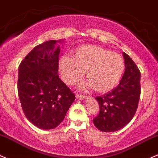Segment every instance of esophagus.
Segmentation results:
<instances>
[{
  "label": "esophagus",
  "mask_w": 158,
  "mask_h": 158,
  "mask_svg": "<svg viewBox=\"0 0 158 158\" xmlns=\"http://www.w3.org/2000/svg\"><path fill=\"white\" fill-rule=\"evenodd\" d=\"M76 98L77 99H79V100H83V99L86 98V96L84 95V94H76Z\"/></svg>",
  "instance_id": "1"
}]
</instances>
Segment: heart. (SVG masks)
I'll use <instances>...</instances> for the list:
<instances>
[{
    "instance_id": "obj_1",
    "label": "heart",
    "mask_w": 158,
    "mask_h": 158,
    "mask_svg": "<svg viewBox=\"0 0 158 158\" xmlns=\"http://www.w3.org/2000/svg\"><path fill=\"white\" fill-rule=\"evenodd\" d=\"M125 69L122 56L97 45H83L74 51L73 57L64 56L59 60V70L66 84L71 85L80 80L85 73L88 80L81 89L94 88L106 92L114 89Z\"/></svg>"
}]
</instances>
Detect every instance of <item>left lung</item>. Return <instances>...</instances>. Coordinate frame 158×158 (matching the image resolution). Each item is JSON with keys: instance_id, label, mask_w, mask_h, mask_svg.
<instances>
[{"instance_id": "8db88e82", "label": "left lung", "mask_w": 158, "mask_h": 158, "mask_svg": "<svg viewBox=\"0 0 158 158\" xmlns=\"http://www.w3.org/2000/svg\"><path fill=\"white\" fill-rule=\"evenodd\" d=\"M125 72L119 84L102 96L96 97L99 114L94 125L102 132L118 131L127 125L135 115L140 97L141 73L134 61L123 53Z\"/></svg>"}]
</instances>
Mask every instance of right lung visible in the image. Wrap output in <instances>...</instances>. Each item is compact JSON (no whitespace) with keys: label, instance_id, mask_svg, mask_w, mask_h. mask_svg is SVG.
<instances>
[{"label":"right lung","instance_id":"add662e5","mask_svg":"<svg viewBox=\"0 0 158 158\" xmlns=\"http://www.w3.org/2000/svg\"><path fill=\"white\" fill-rule=\"evenodd\" d=\"M50 40L34 48L19 64L18 94L26 118L41 129H52L64 120L75 94L58 76L59 44Z\"/></svg>","mask_w":158,"mask_h":158}]
</instances>
